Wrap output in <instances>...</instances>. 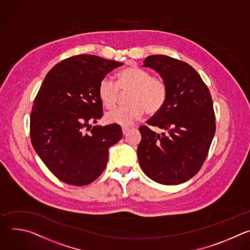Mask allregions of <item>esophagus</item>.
<instances>
[{"label":"esophagus","instance_id":"esophagus-1","mask_svg":"<svg viewBox=\"0 0 250 250\" xmlns=\"http://www.w3.org/2000/svg\"><path fill=\"white\" fill-rule=\"evenodd\" d=\"M130 131V128L129 127H122V132H123V135H126L128 132Z\"/></svg>","mask_w":250,"mask_h":250}]
</instances>
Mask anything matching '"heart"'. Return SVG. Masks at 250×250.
<instances>
[{
    "mask_svg": "<svg viewBox=\"0 0 250 250\" xmlns=\"http://www.w3.org/2000/svg\"><path fill=\"white\" fill-rule=\"evenodd\" d=\"M116 83L108 78H104L98 84V97L102 104L113 108L118 101L119 90L128 91L126 106L107 112L104 119L109 124L129 126L142 117L145 110L148 114H156L165 106L168 87L163 77L151 75L147 70L131 66L121 70Z\"/></svg>",
    "mask_w": 250,
    "mask_h": 250,
    "instance_id": "b5f03b06",
    "label": "heart"
}]
</instances>
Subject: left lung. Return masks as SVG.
I'll list each match as a JSON object with an SVG mask.
<instances>
[{"label":"left lung","instance_id":"8db88e82","mask_svg":"<svg viewBox=\"0 0 250 250\" xmlns=\"http://www.w3.org/2000/svg\"><path fill=\"white\" fill-rule=\"evenodd\" d=\"M144 67L156 70L168 87L163 109L139 128L142 140L137 154L141 168L154 181L177 185L202 167L216 132V116L210 90L186 62L166 55H152Z\"/></svg>","mask_w":250,"mask_h":250}]
</instances>
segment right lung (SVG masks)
Wrapping results in <instances>:
<instances>
[{
  "instance_id": "add662e5",
  "label": "right lung",
  "mask_w": 250,
  "mask_h": 250,
  "mask_svg": "<svg viewBox=\"0 0 250 250\" xmlns=\"http://www.w3.org/2000/svg\"><path fill=\"white\" fill-rule=\"evenodd\" d=\"M122 65L94 55H76L46 75L30 113V140L59 180L83 186L104 172L108 147L122 138V130L118 124L91 127L89 123L104 114L99 83Z\"/></svg>"
}]
</instances>
